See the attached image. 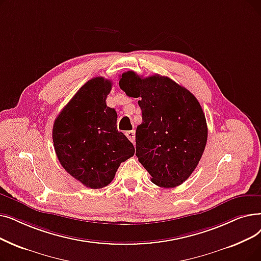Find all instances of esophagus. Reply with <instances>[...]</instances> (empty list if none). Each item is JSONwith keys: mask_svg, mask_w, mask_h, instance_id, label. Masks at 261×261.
<instances>
[{"mask_svg": "<svg viewBox=\"0 0 261 261\" xmlns=\"http://www.w3.org/2000/svg\"><path fill=\"white\" fill-rule=\"evenodd\" d=\"M126 137L129 139L130 142L134 143V140H135V131H134V130L127 131V132H126Z\"/></svg>", "mask_w": 261, "mask_h": 261, "instance_id": "34e87169", "label": "esophagus"}]
</instances>
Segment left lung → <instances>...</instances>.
Returning <instances> with one entry per match:
<instances>
[{
	"label": "left lung",
	"instance_id": "1",
	"mask_svg": "<svg viewBox=\"0 0 261 261\" xmlns=\"http://www.w3.org/2000/svg\"><path fill=\"white\" fill-rule=\"evenodd\" d=\"M119 86L129 97L141 98L143 121L135 133L137 156L162 188H175L191 176L205 150L206 117L198 100L172 79L142 77L123 72Z\"/></svg>",
	"mask_w": 261,
	"mask_h": 261
}]
</instances>
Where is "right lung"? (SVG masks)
<instances>
[{
    "label": "right lung",
    "instance_id": "add662e5",
    "mask_svg": "<svg viewBox=\"0 0 261 261\" xmlns=\"http://www.w3.org/2000/svg\"><path fill=\"white\" fill-rule=\"evenodd\" d=\"M112 82H86L56 117L52 138L65 171L90 189L107 187L121 162L134 154L133 144L117 130V113L107 107Z\"/></svg>",
    "mask_w": 261,
    "mask_h": 261
}]
</instances>
